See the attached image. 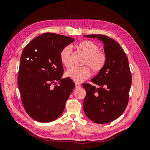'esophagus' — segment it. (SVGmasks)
Listing matches in <instances>:
<instances>
[{
    "label": "esophagus",
    "mask_w": 150,
    "mask_h": 150,
    "mask_svg": "<svg viewBox=\"0 0 150 150\" xmlns=\"http://www.w3.org/2000/svg\"><path fill=\"white\" fill-rule=\"evenodd\" d=\"M80 86H81V85H80L79 83H76V84H75V88H78L79 87H80Z\"/></svg>",
    "instance_id": "1"
}]
</instances>
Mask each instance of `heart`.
Wrapping results in <instances>:
<instances>
[{"label": "heart", "mask_w": 150, "mask_h": 150, "mask_svg": "<svg viewBox=\"0 0 150 150\" xmlns=\"http://www.w3.org/2000/svg\"><path fill=\"white\" fill-rule=\"evenodd\" d=\"M76 47L86 56L83 64L89 66L94 72L101 71L106 64V56L104 52L99 51L98 45L91 40H84L76 45ZM60 61L63 66L69 67L71 65L72 49L69 46H65L59 54ZM91 72L87 66L72 67L67 70L66 76L76 83H81L88 79Z\"/></svg>", "instance_id": "heart-1"}]
</instances>
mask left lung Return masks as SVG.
Segmentation results:
<instances>
[{
  "label": "left lung",
  "instance_id": "8db88e82",
  "mask_svg": "<svg viewBox=\"0 0 150 150\" xmlns=\"http://www.w3.org/2000/svg\"><path fill=\"white\" fill-rule=\"evenodd\" d=\"M84 36L101 40L106 56L103 69L91 80L99 88L83 84L86 91L84 112L96 123H108L119 117L128 105L131 85L128 59L120 45L108 36L102 34Z\"/></svg>",
  "mask_w": 150,
  "mask_h": 150
}]
</instances>
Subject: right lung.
Masks as SVG:
<instances>
[{"mask_svg": "<svg viewBox=\"0 0 150 150\" xmlns=\"http://www.w3.org/2000/svg\"><path fill=\"white\" fill-rule=\"evenodd\" d=\"M74 41L67 36L47 33L31 40L22 51L17 84L25 110L35 121L51 122L64 111L75 84L69 78H61L59 54Z\"/></svg>", "mask_w": 150, "mask_h": 150, "instance_id": "1", "label": "right lung"}]
</instances>
